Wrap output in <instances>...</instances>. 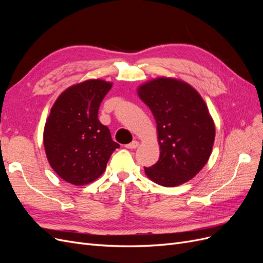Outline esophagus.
Returning a JSON list of instances; mask_svg holds the SVG:
<instances>
[{
  "label": "esophagus",
  "instance_id": "1",
  "mask_svg": "<svg viewBox=\"0 0 263 263\" xmlns=\"http://www.w3.org/2000/svg\"><path fill=\"white\" fill-rule=\"evenodd\" d=\"M138 146H139V142H138L137 140H134V141L130 142V144L126 145L125 147H126L127 149H136Z\"/></svg>",
  "mask_w": 263,
  "mask_h": 263
}]
</instances>
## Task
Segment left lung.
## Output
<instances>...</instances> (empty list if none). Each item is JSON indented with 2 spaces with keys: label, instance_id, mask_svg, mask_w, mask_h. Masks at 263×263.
Wrapping results in <instances>:
<instances>
[{
  "label": "left lung",
  "instance_id": "8db88e82",
  "mask_svg": "<svg viewBox=\"0 0 263 263\" xmlns=\"http://www.w3.org/2000/svg\"><path fill=\"white\" fill-rule=\"evenodd\" d=\"M137 92L153 112L160 145L159 160L145 173L162 186L187 182L208 162L215 139L205 102L190 84L171 78L155 79Z\"/></svg>",
  "mask_w": 263,
  "mask_h": 263
}]
</instances>
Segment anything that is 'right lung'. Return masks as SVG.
<instances>
[{"mask_svg": "<svg viewBox=\"0 0 263 263\" xmlns=\"http://www.w3.org/2000/svg\"><path fill=\"white\" fill-rule=\"evenodd\" d=\"M112 87L87 80L68 87L54 102L44 129L47 159L58 176L74 185L97 180L119 145L99 121L101 102Z\"/></svg>", "mask_w": 263, "mask_h": 263, "instance_id": "right-lung-1", "label": "right lung"}]
</instances>
